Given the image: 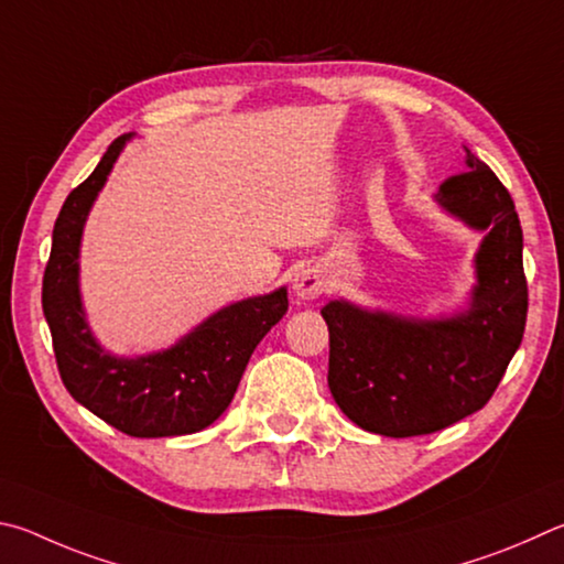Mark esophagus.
<instances>
[{"label":"esophagus","instance_id":"obj_1","mask_svg":"<svg viewBox=\"0 0 564 564\" xmlns=\"http://www.w3.org/2000/svg\"><path fill=\"white\" fill-rule=\"evenodd\" d=\"M327 274H324L322 267L317 264H307L294 274L292 280V290L297 294L300 300H317L319 294L327 290Z\"/></svg>","mask_w":564,"mask_h":564}]
</instances>
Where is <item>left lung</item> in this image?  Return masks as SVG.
<instances>
[{
	"mask_svg": "<svg viewBox=\"0 0 564 564\" xmlns=\"http://www.w3.org/2000/svg\"><path fill=\"white\" fill-rule=\"evenodd\" d=\"M468 173L448 177L436 200L486 230L470 310L453 319H403L329 302V391L364 431L423 436L486 406L518 351L528 319L522 227L498 175L468 151Z\"/></svg>",
	"mask_w": 564,
	"mask_h": 564,
	"instance_id": "8db88e82",
	"label": "left lung"
}]
</instances>
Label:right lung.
Listing matches in <instances>:
<instances>
[{"mask_svg": "<svg viewBox=\"0 0 564 564\" xmlns=\"http://www.w3.org/2000/svg\"><path fill=\"white\" fill-rule=\"evenodd\" d=\"M126 141L128 135L116 138L96 171L64 200L44 270L42 307L58 373L82 406L133 438L183 436L210 426L230 406L254 347L288 314V290L230 304L175 347L148 357L121 359L98 347L78 297V242Z\"/></svg>", "mask_w": 564, "mask_h": 564, "instance_id": "1", "label": "right lung"}]
</instances>
